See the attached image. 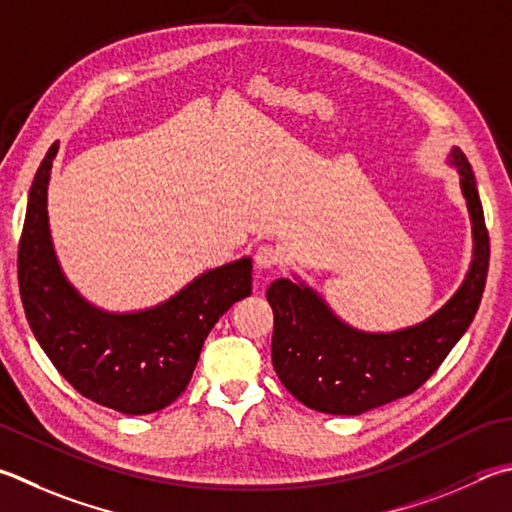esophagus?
I'll use <instances>...</instances> for the list:
<instances>
[{
    "mask_svg": "<svg viewBox=\"0 0 512 512\" xmlns=\"http://www.w3.org/2000/svg\"><path fill=\"white\" fill-rule=\"evenodd\" d=\"M280 264V253L273 246H259L255 253V268L257 271H273Z\"/></svg>",
    "mask_w": 512,
    "mask_h": 512,
    "instance_id": "1",
    "label": "esophagus"
}]
</instances>
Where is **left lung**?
Listing matches in <instances>:
<instances>
[{
	"mask_svg": "<svg viewBox=\"0 0 512 512\" xmlns=\"http://www.w3.org/2000/svg\"><path fill=\"white\" fill-rule=\"evenodd\" d=\"M457 167L472 226V262L461 286L430 318L374 333L351 327L300 277H280L266 291L275 315L273 367L297 401L324 414L358 416L416 392L468 331L488 277L490 244L472 167L459 147Z\"/></svg>",
	"mask_w": 512,
	"mask_h": 512,
	"instance_id": "left-lung-1",
	"label": "left lung"
}]
</instances>
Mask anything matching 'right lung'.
I'll list each match as a JSON object with an SVG mask.
<instances>
[{"instance_id": "add662e5", "label": "right lung", "mask_w": 512, "mask_h": 512, "mask_svg": "<svg viewBox=\"0 0 512 512\" xmlns=\"http://www.w3.org/2000/svg\"><path fill=\"white\" fill-rule=\"evenodd\" d=\"M60 143L35 172L17 255L26 320L55 369L82 396L120 414H152L188 387L208 333L232 304L253 291V259L194 277L150 309L105 311L82 297L55 255L49 181Z\"/></svg>"}]
</instances>
